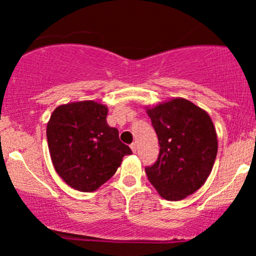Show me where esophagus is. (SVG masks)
<instances>
[{
  "label": "esophagus",
  "mask_w": 256,
  "mask_h": 256,
  "mask_svg": "<svg viewBox=\"0 0 256 256\" xmlns=\"http://www.w3.org/2000/svg\"><path fill=\"white\" fill-rule=\"evenodd\" d=\"M130 146H131V150L132 152H137V144H136V143H132Z\"/></svg>",
  "instance_id": "esophagus-1"
}]
</instances>
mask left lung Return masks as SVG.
Here are the masks:
<instances>
[{"instance_id": "left-lung-1", "label": "left lung", "mask_w": 256, "mask_h": 256, "mask_svg": "<svg viewBox=\"0 0 256 256\" xmlns=\"http://www.w3.org/2000/svg\"><path fill=\"white\" fill-rule=\"evenodd\" d=\"M158 134L156 162L146 167L158 195L179 201L198 190L212 172L218 138L208 113L188 100L177 98L146 107Z\"/></svg>"}]
</instances>
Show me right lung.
I'll return each mask as SVG.
<instances>
[{
  "label": "right lung",
  "mask_w": 256,
  "mask_h": 256,
  "mask_svg": "<svg viewBox=\"0 0 256 256\" xmlns=\"http://www.w3.org/2000/svg\"><path fill=\"white\" fill-rule=\"evenodd\" d=\"M107 106L98 102H71L55 108L46 125L55 171L79 192L98 190L132 154L119 131L107 124Z\"/></svg>",
  "instance_id": "1"
}]
</instances>
